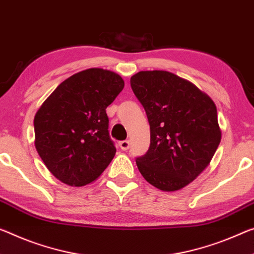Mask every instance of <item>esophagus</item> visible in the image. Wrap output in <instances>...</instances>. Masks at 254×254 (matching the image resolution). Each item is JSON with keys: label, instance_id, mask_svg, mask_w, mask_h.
Here are the masks:
<instances>
[{"label": "esophagus", "instance_id": "1", "mask_svg": "<svg viewBox=\"0 0 254 254\" xmlns=\"http://www.w3.org/2000/svg\"><path fill=\"white\" fill-rule=\"evenodd\" d=\"M120 148L122 149V150H127L128 148H130V142L127 141V140H123V141H120Z\"/></svg>", "mask_w": 254, "mask_h": 254}]
</instances>
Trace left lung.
Masks as SVG:
<instances>
[{"label":"left lung","instance_id":"left-lung-1","mask_svg":"<svg viewBox=\"0 0 254 254\" xmlns=\"http://www.w3.org/2000/svg\"><path fill=\"white\" fill-rule=\"evenodd\" d=\"M130 83L150 126V147L136 157V166L159 190H181L203 172L220 143L215 103L168 71H140Z\"/></svg>","mask_w":254,"mask_h":254}]
</instances>
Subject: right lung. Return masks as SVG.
<instances>
[{
	"label": "right lung",
	"mask_w": 254,
	"mask_h": 254,
	"mask_svg": "<svg viewBox=\"0 0 254 254\" xmlns=\"http://www.w3.org/2000/svg\"><path fill=\"white\" fill-rule=\"evenodd\" d=\"M123 88L118 73L92 67L64 80L39 107L35 147L61 182L71 187L94 182L114 158L106 108Z\"/></svg>",
	"instance_id": "right-lung-1"
}]
</instances>
